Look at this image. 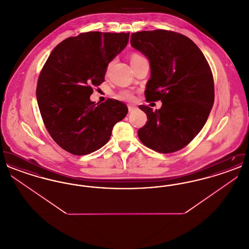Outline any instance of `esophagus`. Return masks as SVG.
Instances as JSON below:
<instances>
[{
  "label": "esophagus",
  "mask_w": 249,
  "mask_h": 249,
  "mask_svg": "<svg viewBox=\"0 0 249 249\" xmlns=\"http://www.w3.org/2000/svg\"><path fill=\"white\" fill-rule=\"evenodd\" d=\"M128 109H129V112H132L133 110H135V109H136V107L131 106V105H129V106H128Z\"/></svg>",
  "instance_id": "esophagus-1"
}]
</instances>
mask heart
<instances>
[{"instance_id": "heart-1", "label": "heart", "mask_w": 249, "mask_h": 249, "mask_svg": "<svg viewBox=\"0 0 249 249\" xmlns=\"http://www.w3.org/2000/svg\"><path fill=\"white\" fill-rule=\"evenodd\" d=\"M142 59H145L142 56H141L140 54L133 53L131 55V57H130V64L134 63V62H137V61H140V60H142ZM110 67H111V64L108 65L107 71H109ZM117 98L119 99V100H121V101H131L133 99V94H132V92L130 91V90H121L117 95Z\"/></svg>"}]
</instances>
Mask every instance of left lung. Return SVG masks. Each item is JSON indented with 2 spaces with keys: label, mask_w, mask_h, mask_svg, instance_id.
<instances>
[{
  "label": "left lung",
  "mask_w": 249,
  "mask_h": 249,
  "mask_svg": "<svg viewBox=\"0 0 249 249\" xmlns=\"http://www.w3.org/2000/svg\"><path fill=\"white\" fill-rule=\"evenodd\" d=\"M130 45L150 62L146 99L162 102L156 111L139 107L148 120L138 137L157 152H176L195 138L209 117L214 100L211 68L193 41L175 32H138L130 36Z\"/></svg>",
  "instance_id": "1"
}]
</instances>
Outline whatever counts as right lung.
<instances>
[{"mask_svg": "<svg viewBox=\"0 0 249 249\" xmlns=\"http://www.w3.org/2000/svg\"><path fill=\"white\" fill-rule=\"evenodd\" d=\"M130 34L89 32L69 37L52 50L40 72L36 98L50 136L71 154L87 155L107 143L128 107L89 97L105 81L109 62L128 45Z\"/></svg>", "mask_w": 249, "mask_h": 249, "instance_id": "right-lung-1", "label": "right lung"}]
</instances>
